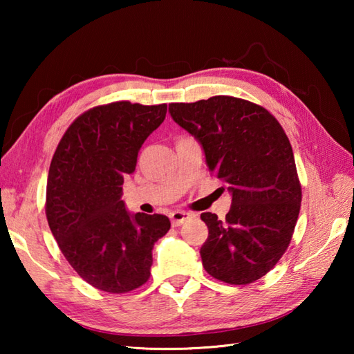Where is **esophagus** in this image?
Masks as SVG:
<instances>
[{"label": "esophagus", "mask_w": 354, "mask_h": 354, "mask_svg": "<svg viewBox=\"0 0 354 354\" xmlns=\"http://www.w3.org/2000/svg\"><path fill=\"white\" fill-rule=\"evenodd\" d=\"M187 219H190V214L189 213H184V212H173L170 214V221L173 227H179V225H183Z\"/></svg>", "instance_id": "34e87169"}]
</instances>
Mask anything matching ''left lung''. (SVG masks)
<instances>
[{"instance_id":"8db88e82","label":"left lung","mask_w":354,"mask_h":354,"mask_svg":"<svg viewBox=\"0 0 354 354\" xmlns=\"http://www.w3.org/2000/svg\"><path fill=\"white\" fill-rule=\"evenodd\" d=\"M169 112L201 142L208 170L232 194L225 221L201 214L208 227L202 265L228 284L259 280L288 250L301 207L288 135L268 109L237 97L171 103Z\"/></svg>"}]
</instances>
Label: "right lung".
<instances>
[{
	"mask_svg": "<svg viewBox=\"0 0 354 354\" xmlns=\"http://www.w3.org/2000/svg\"><path fill=\"white\" fill-rule=\"evenodd\" d=\"M167 104L112 102L85 111L59 141L48 170L45 214L71 268L95 289L126 293L145 284L152 250L170 230L162 214H131L122 201L142 142Z\"/></svg>",
	"mask_w": 354,
	"mask_h": 354,
	"instance_id": "right-lung-1",
	"label": "right lung"
}]
</instances>
